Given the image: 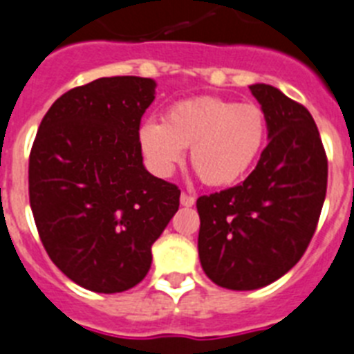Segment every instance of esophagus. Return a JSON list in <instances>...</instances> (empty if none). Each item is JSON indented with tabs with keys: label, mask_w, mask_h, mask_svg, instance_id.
<instances>
[{
	"label": "esophagus",
	"mask_w": 354,
	"mask_h": 354,
	"mask_svg": "<svg viewBox=\"0 0 354 354\" xmlns=\"http://www.w3.org/2000/svg\"><path fill=\"white\" fill-rule=\"evenodd\" d=\"M180 201H182L183 207H192V205L196 203V198L191 194H187V192H182V196H180Z\"/></svg>",
	"instance_id": "1"
}]
</instances>
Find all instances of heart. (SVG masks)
Masks as SVG:
<instances>
[{"instance_id": "heart-1", "label": "heart", "mask_w": 354, "mask_h": 354, "mask_svg": "<svg viewBox=\"0 0 354 354\" xmlns=\"http://www.w3.org/2000/svg\"><path fill=\"white\" fill-rule=\"evenodd\" d=\"M266 138V118L259 106L219 97H196L174 102L163 122L149 118L138 129L145 160L167 176L191 147L189 160L201 182L232 185L250 171Z\"/></svg>"}]
</instances>
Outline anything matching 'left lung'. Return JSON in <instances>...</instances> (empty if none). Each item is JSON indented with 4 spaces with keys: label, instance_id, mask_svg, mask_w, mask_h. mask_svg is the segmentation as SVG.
Here are the masks:
<instances>
[{
    "label": "left lung",
    "instance_id": "left-lung-1",
    "mask_svg": "<svg viewBox=\"0 0 354 354\" xmlns=\"http://www.w3.org/2000/svg\"><path fill=\"white\" fill-rule=\"evenodd\" d=\"M250 90L268 145L245 182L196 201L207 277L241 292L268 286L301 261L328 189V156L311 113L270 84Z\"/></svg>",
    "mask_w": 354,
    "mask_h": 354
}]
</instances>
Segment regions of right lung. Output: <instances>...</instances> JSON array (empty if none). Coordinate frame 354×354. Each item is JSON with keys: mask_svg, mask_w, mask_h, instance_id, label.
Masks as SVG:
<instances>
[{"mask_svg": "<svg viewBox=\"0 0 354 354\" xmlns=\"http://www.w3.org/2000/svg\"><path fill=\"white\" fill-rule=\"evenodd\" d=\"M156 82L102 77L61 95L28 160L35 227L53 264L79 286L118 293L151 268V246L180 189L145 171L138 129Z\"/></svg>", "mask_w": 354, "mask_h": 354, "instance_id": "1", "label": "right lung"}]
</instances>
